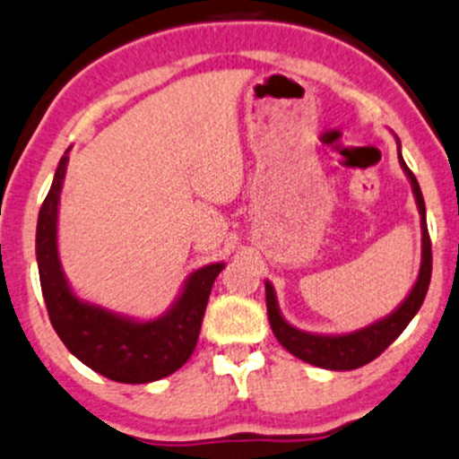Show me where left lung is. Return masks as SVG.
I'll list each match as a JSON object with an SVG mask.
<instances>
[{"label":"left lung","instance_id":"8db88e82","mask_svg":"<svg viewBox=\"0 0 459 459\" xmlns=\"http://www.w3.org/2000/svg\"><path fill=\"white\" fill-rule=\"evenodd\" d=\"M398 161H401L403 170H405L409 184H411L413 196H416L418 212H420V230H422V260L420 271H418V280L409 295L401 302V307L387 315V317L378 319V322L369 324L366 328H359L348 334H317V333H304V330L290 326L287 319L282 317L278 307V298L275 290L267 280L264 282V293H267V313L269 324L273 330L275 339L289 350L293 357L302 359L310 366L326 368V369H357L366 363L374 361L378 354L385 350L407 324L411 322L413 315L418 313L425 302V295L431 282V238L427 231V210L425 199H422L420 186H418L413 172L407 169L405 160L401 155V144H398Z\"/></svg>","mask_w":459,"mask_h":459}]
</instances>
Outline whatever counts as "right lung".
Masks as SVG:
<instances>
[{
    "instance_id": "right-lung-1",
    "label": "right lung",
    "mask_w": 459,
    "mask_h": 459,
    "mask_svg": "<svg viewBox=\"0 0 459 459\" xmlns=\"http://www.w3.org/2000/svg\"><path fill=\"white\" fill-rule=\"evenodd\" d=\"M67 152L58 161L37 221L39 280L52 326L74 357L93 372L131 385L160 381L177 372L195 352L212 284L225 264L212 263L192 271L172 307L146 322L78 298L63 273L56 243Z\"/></svg>"
}]
</instances>
